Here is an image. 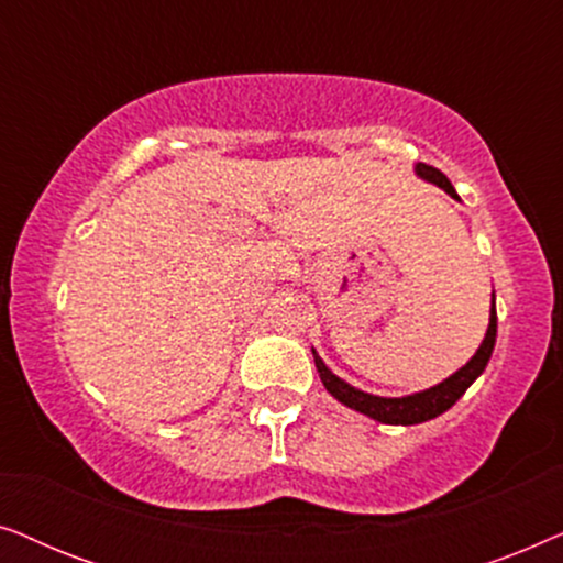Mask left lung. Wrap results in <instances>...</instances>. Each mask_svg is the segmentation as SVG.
<instances>
[{
	"label": "left lung",
	"instance_id": "obj_1",
	"mask_svg": "<svg viewBox=\"0 0 563 563\" xmlns=\"http://www.w3.org/2000/svg\"><path fill=\"white\" fill-rule=\"evenodd\" d=\"M415 174H418L420 179L441 187L445 195L459 199L453 184L445 179V174L438 172V168L428 166V164H418L415 166ZM495 341H497V310H495V291H492L489 328H487V335H484L482 345L476 349L474 356L466 361V366H461L456 374H451L449 379H443L441 384H435V387H430L426 391H415V395H407V397L368 395V391L351 387L349 382H343L341 376H335L333 372H330V368L325 366V361H322L314 351H312V356H314V366H318L322 384H325V389L338 399V402H343L345 407H351V410H356V412H364L366 418L379 420V422H384V426H418V422L433 420V418H438V415H443L445 410H449V407L456 405V399L464 395V391L476 382V376L487 368L492 351H495Z\"/></svg>",
	"mask_w": 563,
	"mask_h": 563
}]
</instances>
